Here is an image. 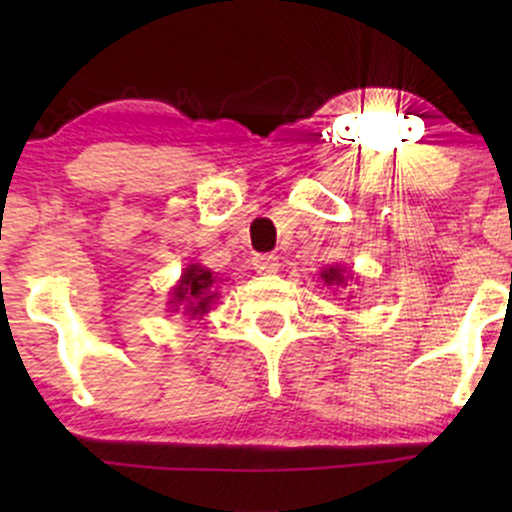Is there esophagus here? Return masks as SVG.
Segmentation results:
<instances>
[{
  "label": "esophagus",
  "mask_w": 512,
  "mask_h": 512,
  "mask_svg": "<svg viewBox=\"0 0 512 512\" xmlns=\"http://www.w3.org/2000/svg\"><path fill=\"white\" fill-rule=\"evenodd\" d=\"M252 267H255V272L260 274H274L276 269H279V257L276 255H255L252 257Z\"/></svg>",
  "instance_id": "1"
}]
</instances>
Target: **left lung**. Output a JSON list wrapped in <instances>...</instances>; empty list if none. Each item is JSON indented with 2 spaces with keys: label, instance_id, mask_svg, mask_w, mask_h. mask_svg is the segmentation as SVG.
<instances>
[{
  "label": "left lung",
  "instance_id": "left-lung-1",
  "mask_svg": "<svg viewBox=\"0 0 512 512\" xmlns=\"http://www.w3.org/2000/svg\"><path fill=\"white\" fill-rule=\"evenodd\" d=\"M320 276L327 286H344V269L337 267V264H334V267L322 269Z\"/></svg>",
  "mask_w": 512,
  "mask_h": 512
}]
</instances>
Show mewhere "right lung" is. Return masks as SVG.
I'll list each match as a JSON object with an SVG mask.
<instances>
[{"instance_id":"obj_1","label":"right lung","mask_w":512,"mask_h":512,"mask_svg":"<svg viewBox=\"0 0 512 512\" xmlns=\"http://www.w3.org/2000/svg\"><path fill=\"white\" fill-rule=\"evenodd\" d=\"M216 276L209 272L207 267H199V264H190L180 276L178 286L170 291L173 296V310H182L190 317H202L207 315L214 305L219 293H216Z\"/></svg>"}]
</instances>
